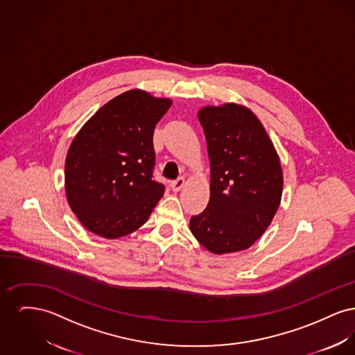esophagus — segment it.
<instances>
[{"label": "esophagus", "instance_id": "1", "mask_svg": "<svg viewBox=\"0 0 355 355\" xmlns=\"http://www.w3.org/2000/svg\"><path fill=\"white\" fill-rule=\"evenodd\" d=\"M170 186H171V190H173V191H180V190L185 186V178L180 177L178 180L173 181V182L170 184Z\"/></svg>", "mask_w": 355, "mask_h": 355}]
</instances>
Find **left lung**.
I'll return each mask as SVG.
<instances>
[{
    "label": "left lung",
    "instance_id": "left-lung-1",
    "mask_svg": "<svg viewBox=\"0 0 355 355\" xmlns=\"http://www.w3.org/2000/svg\"><path fill=\"white\" fill-rule=\"evenodd\" d=\"M210 159V200L190 218V232L213 254L249 249L274 218L282 198L278 153L261 121L239 103L198 110Z\"/></svg>",
    "mask_w": 355,
    "mask_h": 355
}]
</instances>
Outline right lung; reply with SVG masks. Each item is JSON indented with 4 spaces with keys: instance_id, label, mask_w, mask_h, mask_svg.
Listing matches in <instances>:
<instances>
[{
    "instance_id": "1",
    "label": "right lung",
    "mask_w": 355,
    "mask_h": 355,
    "mask_svg": "<svg viewBox=\"0 0 355 355\" xmlns=\"http://www.w3.org/2000/svg\"><path fill=\"white\" fill-rule=\"evenodd\" d=\"M173 101L141 89L106 102L76 135L65 159L69 206L106 239L139 229L164 196L152 178L153 133Z\"/></svg>"
}]
</instances>
